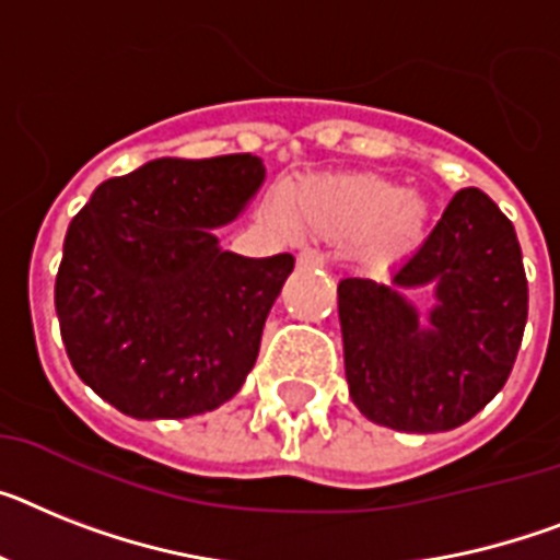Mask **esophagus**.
<instances>
[{"mask_svg":"<svg viewBox=\"0 0 560 560\" xmlns=\"http://www.w3.org/2000/svg\"><path fill=\"white\" fill-rule=\"evenodd\" d=\"M295 261H299V267H304V270H313V267H324V265H327V258H324V253H318V250H302V253H299V258H295Z\"/></svg>","mask_w":560,"mask_h":560,"instance_id":"obj_1","label":"esophagus"}]
</instances>
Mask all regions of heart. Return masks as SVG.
<instances>
[{"instance_id":"b5f03b06","label":"heart","mask_w":560,"mask_h":560,"mask_svg":"<svg viewBox=\"0 0 560 560\" xmlns=\"http://www.w3.org/2000/svg\"><path fill=\"white\" fill-rule=\"evenodd\" d=\"M279 224L284 215L270 210ZM430 201L418 190L370 173L307 178L290 196V219L313 236L350 242L359 238V256L387 265L421 244L430 228Z\"/></svg>"}]
</instances>
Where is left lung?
I'll return each mask as SVG.
<instances>
[{"mask_svg":"<svg viewBox=\"0 0 560 560\" xmlns=\"http://www.w3.org/2000/svg\"><path fill=\"white\" fill-rule=\"evenodd\" d=\"M433 288L418 314L406 293ZM345 373L361 416L401 432L467 424L504 387L527 324L515 228L478 187L453 196L384 281H338Z\"/></svg>","mask_w":560,"mask_h":560,"instance_id":"1","label":"left lung"}]
</instances>
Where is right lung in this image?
Masks as SVG:
<instances>
[{"label": "right lung", "instance_id": "add662e5", "mask_svg": "<svg viewBox=\"0 0 560 560\" xmlns=\"http://www.w3.org/2000/svg\"><path fill=\"white\" fill-rule=\"evenodd\" d=\"M265 176L250 153L153 159L102 182L73 215L59 330L79 378L119 412L190 418L242 389L295 258L222 250L213 230L242 215Z\"/></svg>", "mask_w": 560, "mask_h": 560}]
</instances>
